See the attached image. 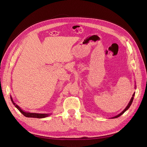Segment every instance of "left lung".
I'll return each instance as SVG.
<instances>
[{
  "label": "left lung",
  "instance_id": "8db88e82",
  "mask_svg": "<svg viewBox=\"0 0 147 147\" xmlns=\"http://www.w3.org/2000/svg\"><path fill=\"white\" fill-rule=\"evenodd\" d=\"M134 95H135V92L134 93V94H133V95H132V97H131V100L129 101V104H128V105H127V107H126L125 108V109H124L123 111V112H121V113H120L119 114H118V115H117V116H115V117H112V118H118V117H120V116H121V115H123L124 112H126V111L129 109V108L130 107V106H131V105L132 104V101H133V99H134Z\"/></svg>",
  "mask_w": 147,
  "mask_h": 147
}]
</instances>
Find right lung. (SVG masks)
Returning <instances> with one entry per match:
<instances>
[{"instance_id": "right-lung-1", "label": "right lung", "mask_w": 147, "mask_h": 147, "mask_svg": "<svg viewBox=\"0 0 147 147\" xmlns=\"http://www.w3.org/2000/svg\"><path fill=\"white\" fill-rule=\"evenodd\" d=\"M10 98H11V100L13 104L15 106V107L17 108V109L20 112L23 114L24 116L26 117H29V118H45L47 117L48 116H50V115H51L50 113H30V112H26L23 111L22 110L20 107L17 104H16L14 101L13 100V99L11 96H10Z\"/></svg>"}]
</instances>
